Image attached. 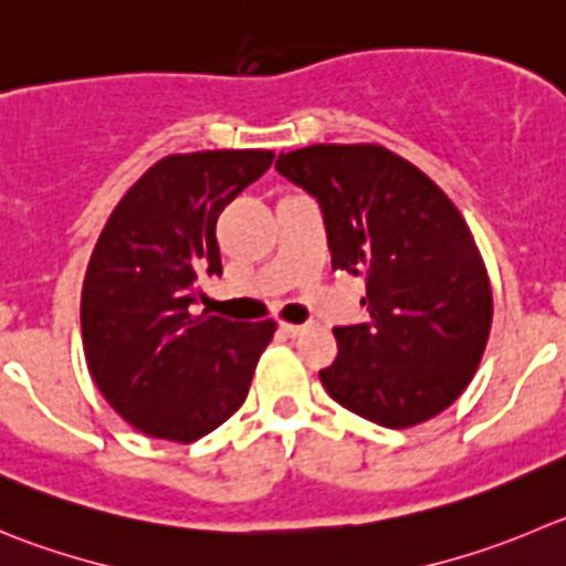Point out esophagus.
Segmentation results:
<instances>
[{
    "instance_id": "1",
    "label": "esophagus",
    "mask_w": 566,
    "mask_h": 566,
    "mask_svg": "<svg viewBox=\"0 0 566 566\" xmlns=\"http://www.w3.org/2000/svg\"><path fill=\"white\" fill-rule=\"evenodd\" d=\"M280 331L286 333V336L297 338L300 333H305V325H292V322H283V325H280Z\"/></svg>"
}]
</instances>
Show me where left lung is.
I'll return each instance as SVG.
<instances>
[{
    "label": "left lung",
    "mask_w": 566,
    "mask_h": 566,
    "mask_svg": "<svg viewBox=\"0 0 566 566\" xmlns=\"http://www.w3.org/2000/svg\"><path fill=\"white\" fill-rule=\"evenodd\" d=\"M274 169L319 202L333 269L367 280L369 322L333 327L327 395L384 428L453 406L492 327L489 274L459 208L378 144H314Z\"/></svg>",
    "instance_id": "1"
}]
</instances>
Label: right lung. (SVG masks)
<instances>
[{"label":"right lung","instance_id":"add662e5","mask_svg":"<svg viewBox=\"0 0 566 566\" xmlns=\"http://www.w3.org/2000/svg\"><path fill=\"white\" fill-rule=\"evenodd\" d=\"M269 149L169 155L113 208L80 300L88 373L122 419L188 444L233 417L274 322L193 314L222 274L217 219L272 166Z\"/></svg>","mask_w":566,"mask_h":566}]
</instances>
